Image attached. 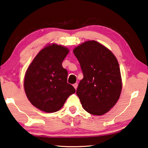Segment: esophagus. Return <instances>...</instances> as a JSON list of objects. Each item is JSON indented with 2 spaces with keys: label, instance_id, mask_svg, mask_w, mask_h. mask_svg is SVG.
Returning <instances> with one entry per match:
<instances>
[{
  "label": "esophagus",
  "instance_id": "esophagus-1",
  "mask_svg": "<svg viewBox=\"0 0 148 148\" xmlns=\"http://www.w3.org/2000/svg\"><path fill=\"white\" fill-rule=\"evenodd\" d=\"M73 86H74V87L75 88V89H77V83H74V84H73Z\"/></svg>",
  "mask_w": 148,
  "mask_h": 148
}]
</instances>
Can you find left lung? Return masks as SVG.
I'll return each mask as SVG.
<instances>
[{"instance_id":"left-lung-1","label":"left lung","mask_w":148,"mask_h":148,"mask_svg":"<svg viewBox=\"0 0 148 148\" xmlns=\"http://www.w3.org/2000/svg\"><path fill=\"white\" fill-rule=\"evenodd\" d=\"M83 72L76 94L88 113L102 115L120 98L122 79L119 64L108 48L96 41L83 42L73 50Z\"/></svg>"}]
</instances>
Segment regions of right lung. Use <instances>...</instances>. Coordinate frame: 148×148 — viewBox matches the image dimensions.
<instances>
[{
	"label": "right lung",
	"instance_id": "right-lung-1",
	"mask_svg": "<svg viewBox=\"0 0 148 148\" xmlns=\"http://www.w3.org/2000/svg\"><path fill=\"white\" fill-rule=\"evenodd\" d=\"M69 52L68 48L61 45H48L40 51L26 71L24 81L26 96L41 111H59L69 96L76 92L67 83L68 72L62 66Z\"/></svg>",
	"mask_w": 148,
	"mask_h": 148
}]
</instances>
